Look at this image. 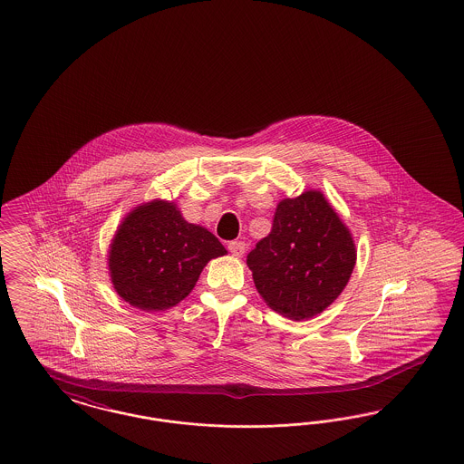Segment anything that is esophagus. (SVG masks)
<instances>
[{
    "label": "esophagus",
    "mask_w": 464,
    "mask_h": 464,
    "mask_svg": "<svg viewBox=\"0 0 464 464\" xmlns=\"http://www.w3.org/2000/svg\"><path fill=\"white\" fill-rule=\"evenodd\" d=\"M227 248H229V252H231L235 257H241V256L245 254L246 245H245V241H231V243L227 245Z\"/></svg>",
    "instance_id": "obj_1"
}]
</instances>
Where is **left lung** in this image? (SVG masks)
<instances>
[{"label": "left lung", "mask_w": 464, "mask_h": 464, "mask_svg": "<svg viewBox=\"0 0 464 464\" xmlns=\"http://www.w3.org/2000/svg\"><path fill=\"white\" fill-rule=\"evenodd\" d=\"M355 257L351 231L324 195L311 189L279 202L271 233L246 264L264 302L302 321L323 313L343 292Z\"/></svg>", "instance_id": "left-lung-1"}]
</instances>
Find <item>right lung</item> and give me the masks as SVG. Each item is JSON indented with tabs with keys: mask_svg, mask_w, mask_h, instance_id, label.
Wrapping results in <instances>:
<instances>
[{
	"mask_svg": "<svg viewBox=\"0 0 464 464\" xmlns=\"http://www.w3.org/2000/svg\"><path fill=\"white\" fill-rule=\"evenodd\" d=\"M226 254L174 202L153 200L124 218L111 243L109 269L119 297L141 311H164L189 295L207 262Z\"/></svg>",
	"mask_w": 464,
	"mask_h": 464,
	"instance_id": "obj_1",
	"label": "right lung"
}]
</instances>
